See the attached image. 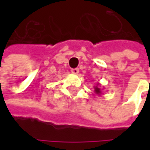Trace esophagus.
<instances>
[{
  "instance_id": "34e87169",
  "label": "esophagus",
  "mask_w": 150,
  "mask_h": 150,
  "mask_svg": "<svg viewBox=\"0 0 150 150\" xmlns=\"http://www.w3.org/2000/svg\"><path fill=\"white\" fill-rule=\"evenodd\" d=\"M72 72L73 74H78V72H79V69L78 68H72Z\"/></svg>"
}]
</instances>
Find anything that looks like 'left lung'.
<instances>
[{
  "label": "left lung",
  "mask_w": 150,
  "mask_h": 150,
  "mask_svg": "<svg viewBox=\"0 0 150 150\" xmlns=\"http://www.w3.org/2000/svg\"><path fill=\"white\" fill-rule=\"evenodd\" d=\"M99 85H100V83H98V85H97L96 87H94V92H95L96 94H98V95H101V94H102V89H101Z\"/></svg>",
  "instance_id": "8db88e82"
}]
</instances>
